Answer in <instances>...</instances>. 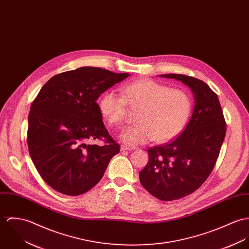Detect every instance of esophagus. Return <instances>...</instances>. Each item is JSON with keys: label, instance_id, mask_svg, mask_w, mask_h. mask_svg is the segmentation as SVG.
I'll list each match as a JSON object with an SVG mask.
<instances>
[{"label": "esophagus", "instance_id": "1", "mask_svg": "<svg viewBox=\"0 0 249 249\" xmlns=\"http://www.w3.org/2000/svg\"><path fill=\"white\" fill-rule=\"evenodd\" d=\"M136 149L135 147H130L127 145H121V151H126V150H134Z\"/></svg>", "mask_w": 249, "mask_h": 249}]
</instances>
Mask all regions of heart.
<instances>
[{
  "instance_id": "obj_1",
  "label": "heart",
  "mask_w": 249,
  "mask_h": 249,
  "mask_svg": "<svg viewBox=\"0 0 249 249\" xmlns=\"http://www.w3.org/2000/svg\"><path fill=\"white\" fill-rule=\"evenodd\" d=\"M129 108L138 109V123L124 129L121 134L124 142L130 145L152 139L165 142L177 137L185 126L191 111V99L182 89L140 79L122 86L121 93L106 91L99 102L103 117L116 127L124 123Z\"/></svg>"
}]
</instances>
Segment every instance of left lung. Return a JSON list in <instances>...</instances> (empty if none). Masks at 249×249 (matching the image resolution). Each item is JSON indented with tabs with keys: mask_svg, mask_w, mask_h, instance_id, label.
<instances>
[{
	"mask_svg": "<svg viewBox=\"0 0 249 249\" xmlns=\"http://www.w3.org/2000/svg\"><path fill=\"white\" fill-rule=\"evenodd\" d=\"M187 85L195 95L192 117L169 143L148 149L149 160L139 172L142 186L163 201L194 193L207 179L220 155L226 122L218 95L203 81L184 74H162Z\"/></svg>",
	"mask_w": 249,
	"mask_h": 249,
	"instance_id": "left-lung-1",
	"label": "left lung"
}]
</instances>
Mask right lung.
Here are the masks:
<instances>
[{
    "instance_id": "obj_1",
    "label": "right lung",
    "mask_w": 249,
    "mask_h": 249,
    "mask_svg": "<svg viewBox=\"0 0 249 249\" xmlns=\"http://www.w3.org/2000/svg\"><path fill=\"white\" fill-rule=\"evenodd\" d=\"M128 76L82 67L52 77L33 100L28 114L29 155L42 178L57 192H88L119 153L120 146L105 128L96 100ZM94 139L106 145L87 143Z\"/></svg>"
}]
</instances>
